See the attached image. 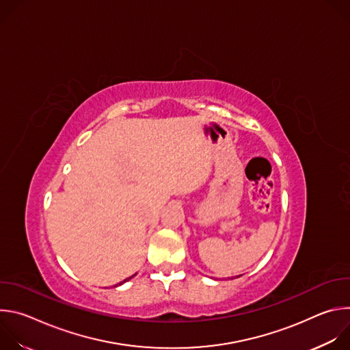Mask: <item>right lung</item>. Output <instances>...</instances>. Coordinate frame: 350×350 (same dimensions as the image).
Listing matches in <instances>:
<instances>
[{
    "instance_id": "obj_1",
    "label": "right lung",
    "mask_w": 350,
    "mask_h": 350,
    "mask_svg": "<svg viewBox=\"0 0 350 350\" xmlns=\"http://www.w3.org/2000/svg\"><path fill=\"white\" fill-rule=\"evenodd\" d=\"M134 275H135V274H134ZM134 275H131V277H129V278H126V280H124V281H127V280H130V278H133V277H134ZM124 281H123V282H124ZM120 284H122V282H120ZM120 284H116V285H120ZM116 285H115V286H116Z\"/></svg>"
}]
</instances>
